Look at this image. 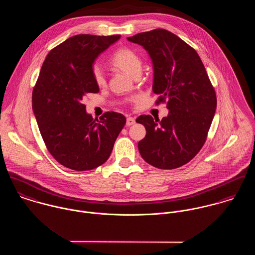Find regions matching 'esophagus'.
Segmentation results:
<instances>
[{"mask_svg":"<svg viewBox=\"0 0 255 255\" xmlns=\"http://www.w3.org/2000/svg\"><path fill=\"white\" fill-rule=\"evenodd\" d=\"M134 124H135L134 118L128 117V118L127 119V126H128V127H130V126H132V125H134Z\"/></svg>","mask_w":255,"mask_h":255,"instance_id":"obj_1","label":"esophagus"}]
</instances>
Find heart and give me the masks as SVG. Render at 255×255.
<instances>
[{"label":"heart","mask_w":255,"mask_h":255,"mask_svg":"<svg viewBox=\"0 0 255 255\" xmlns=\"http://www.w3.org/2000/svg\"><path fill=\"white\" fill-rule=\"evenodd\" d=\"M111 65L130 76H134L141 72V59L136 52L129 48H121L117 50L112 59ZM92 75L95 83L98 86H103L106 82L105 73L99 65H94L92 68Z\"/></svg>","instance_id":"heart-1"}]
</instances>
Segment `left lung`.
Returning a JSON list of instances; mask_svg holds the SVG:
<instances>
[{
  "label": "left lung",
  "mask_w": 255,
  "mask_h": 255,
  "mask_svg": "<svg viewBox=\"0 0 255 255\" xmlns=\"http://www.w3.org/2000/svg\"><path fill=\"white\" fill-rule=\"evenodd\" d=\"M142 46L153 65V86L159 102L167 101V117L136 119L145 127L138 150L148 164L172 170L188 163L202 148L213 121L217 98L196 51L174 33L154 29L128 37Z\"/></svg>",
  "instance_id": "1"
}]
</instances>
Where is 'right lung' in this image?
I'll list each match as a JSON object with an SVG mask.
<instances>
[{"label":"right lung","instance_id":"add662e5","mask_svg":"<svg viewBox=\"0 0 255 255\" xmlns=\"http://www.w3.org/2000/svg\"><path fill=\"white\" fill-rule=\"evenodd\" d=\"M120 37H70L47 55L33 89L32 110L46 147L74 171L104 164L126 125L125 116L116 112L93 119L81 103L86 93L99 92L92 75L94 62Z\"/></svg>","mask_w":255,"mask_h":255}]
</instances>
